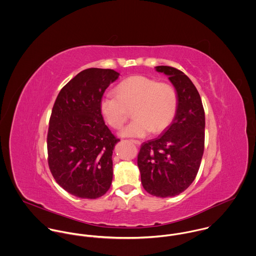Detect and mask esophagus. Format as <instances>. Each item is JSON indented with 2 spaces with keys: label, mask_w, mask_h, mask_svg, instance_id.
I'll return each mask as SVG.
<instances>
[{
  "label": "esophagus",
  "mask_w": 256,
  "mask_h": 256,
  "mask_svg": "<svg viewBox=\"0 0 256 256\" xmlns=\"http://www.w3.org/2000/svg\"><path fill=\"white\" fill-rule=\"evenodd\" d=\"M130 142H132V143H134V144H136L138 146H140V145L142 144V142H140V140H132Z\"/></svg>",
  "instance_id": "obj_1"
}]
</instances>
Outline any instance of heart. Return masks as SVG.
<instances>
[{"mask_svg": "<svg viewBox=\"0 0 256 256\" xmlns=\"http://www.w3.org/2000/svg\"><path fill=\"white\" fill-rule=\"evenodd\" d=\"M116 96L105 95L100 100V113L113 128H120L132 111L134 118L120 136L143 138L149 132L159 134L172 122L178 109V94L168 84L134 76L114 88Z\"/></svg>", "mask_w": 256, "mask_h": 256, "instance_id": "heart-1", "label": "heart"}]
</instances>
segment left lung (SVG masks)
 Masks as SVG:
<instances>
[{"instance_id": "8db88e82", "label": "left lung", "mask_w": 256, "mask_h": 256, "mask_svg": "<svg viewBox=\"0 0 256 256\" xmlns=\"http://www.w3.org/2000/svg\"><path fill=\"white\" fill-rule=\"evenodd\" d=\"M178 94V109L162 134L142 143L138 156L142 186L158 198L176 196L194 180L200 167L205 136V114L192 82L180 70L158 66Z\"/></svg>"}]
</instances>
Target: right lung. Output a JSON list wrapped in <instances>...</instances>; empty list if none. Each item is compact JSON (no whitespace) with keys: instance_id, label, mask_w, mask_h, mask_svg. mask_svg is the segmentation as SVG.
I'll use <instances>...</instances> for the list:
<instances>
[{"instance_id":"obj_1","label":"right lung","mask_w":256,"mask_h":256,"mask_svg":"<svg viewBox=\"0 0 256 256\" xmlns=\"http://www.w3.org/2000/svg\"><path fill=\"white\" fill-rule=\"evenodd\" d=\"M120 74L91 68L62 88L47 136L48 164L57 182L80 198L104 196L113 180V150L120 142L105 124L100 100Z\"/></svg>"}]
</instances>
